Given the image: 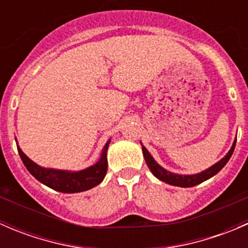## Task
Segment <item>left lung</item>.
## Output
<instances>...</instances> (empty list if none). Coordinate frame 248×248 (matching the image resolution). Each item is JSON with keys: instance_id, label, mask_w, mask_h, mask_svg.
Segmentation results:
<instances>
[{"instance_id": "1", "label": "left lung", "mask_w": 248, "mask_h": 248, "mask_svg": "<svg viewBox=\"0 0 248 248\" xmlns=\"http://www.w3.org/2000/svg\"><path fill=\"white\" fill-rule=\"evenodd\" d=\"M235 144H236V140H235L234 144H232L231 151H229L228 154H227V156L224 157V158H222L218 163H216L215 166H212L211 168L206 169L205 171H202V172H199V174H196V175L172 174V172L167 171L166 169H163L162 167H159L158 164L155 162V159L152 158L151 155L149 154V151L146 150V147H144V146H142V154H144L145 162H146L149 169L152 171V174H154L156 177H158L161 181L167 182V184L172 185V186L193 187V186H197V185L202 184V182H204L205 180L210 179V177H212L214 175H216L217 172L221 170L224 166H226L227 162L231 159L232 152H234Z\"/></svg>"}]
</instances>
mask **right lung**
Returning a JSON list of instances; mask_svg holds the SVG:
<instances>
[{
    "label": "right lung",
    "mask_w": 248,
    "mask_h": 248,
    "mask_svg": "<svg viewBox=\"0 0 248 248\" xmlns=\"http://www.w3.org/2000/svg\"><path fill=\"white\" fill-rule=\"evenodd\" d=\"M109 142L110 140L104 146L101 159L94 166L76 172L42 168V167L37 166L34 162H32L19 147H17V152H19L22 163L25 164L27 170L31 172L32 176L36 177L39 182L55 191L62 192V193H78V192L87 191L103 181L107 174V169H108L107 150H108Z\"/></svg>",
    "instance_id": "obj_1"
}]
</instances>
